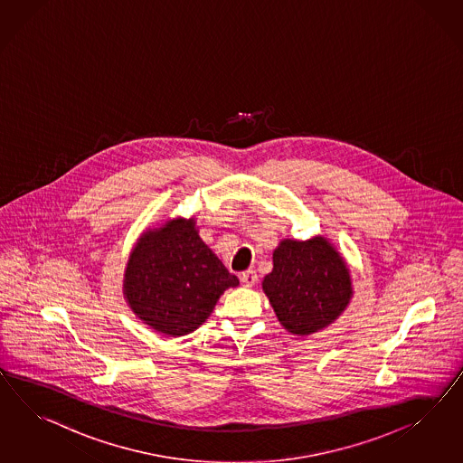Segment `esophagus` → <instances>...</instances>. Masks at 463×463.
<instances>
[{
  "mask_svg": "<svg viewBox=\"0 0 463 463\" xmlns=\"http://www.w3.org/2000/svg\"><path fill=\"white\" fill-rule=\"evenodd\" d=\"M239 278H241V283H242L244 287H254L256 281H258V275H256V271H252V269H248V271L241 273Z\"/></svg>",
  "mask_w": 463,
  "mask_h": 463,
  "instance_id": "1",
  "label": "esophagus"
}]
</instances>
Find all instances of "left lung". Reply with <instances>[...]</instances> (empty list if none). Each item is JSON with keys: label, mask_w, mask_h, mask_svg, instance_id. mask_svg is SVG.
I'll use <instances>...</instances> for the list:
<instances>
[{"label": "left lung", "mask_w": 463, "mask_h": 463, "mask_svg": "<svg viewBox=\"0 0 463 463\" xmlns=\"http://www.w3.org/2000/svg\"><path fill=\"white\" fill-rule=\"evenodd\" d=\"M263 289L279 324L301 337L330 326L352 297L349 269L324 238L285 239L273 252Z\"/></svg>", "instance_id": "8db88e82"}]
</instances>
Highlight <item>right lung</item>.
Wrapping results in <instances>:
<instances>
[{"mask_svg": "<svg viewBox=\"0 0 463 463\" xmlns=\"http://www.w3.org/2000/svg\"><path fill=\"white\" fill-rule=\"evenodd\" d=\"M222 261L199 238L194 221H172L139 239L125 275L131 310L163 335L194 332L227 288L238 287Z\"/></svg>", "mask_w": 463, "mask_h": 463, "instance_id": "right-lung-1", "label": "right lung"}]
</instances>
